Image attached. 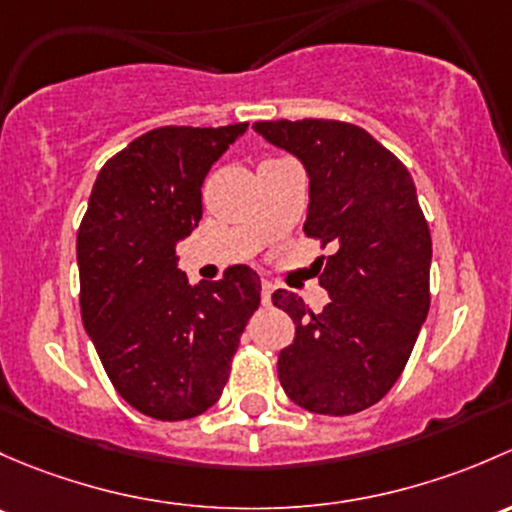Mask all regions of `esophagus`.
I'll list each match as a JSON object with an SVG mask.
<instances>
[{
  "label": "esophagus",
  "mask_w": 512,
  "mask_h": 512,
  "mask_svg": "<svg viewBox=\"0 0 512 512\" xmlns=\"http://www.w3.org/2000/svg\"><path fill=\"white\" fill-rule=\"evenodd\" d=\"M271 293H273V283L271 281H263L261 283V300H263V305L271 303Z\"/></svg>",
  "instance_id": "obj_1"
}]
</instances>
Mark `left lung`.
<instances>
[{
  "mask_svg": "<svg viewBox=\"0 0 512 512\" xmlns=\"http://www.w3.org/2000/svg\"><path fill=\"white\" fill-rule=\"evenodd\" d=\"M254 128L305 165L303 231L333 249L315 261L330 293L320 313L291 291L273 293L295 325L278 379L308 412L357 414L394 387L429 313L431 234L414 179L394 152L345 120H258Z\"/></svg>",
  "mask_w": 512,
  "mask_h": 512,
  "instance_id": "1",
  "label": "left lung"
}]
</instances>
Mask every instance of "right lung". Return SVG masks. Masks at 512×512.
<instances>
[{
  "label": "right lung",
  "mask_w": 512,
  "mask_h": 512,
  "mask_svg": "<svg viewBox=\"0 0 512 512\" xmlns=\"http://www.w3.org/2000/svg\"><path fill=\"white\" fill-rule=\"evenodd\" d=\"M249 123L165 125L100 167L78 226L81 318L115 392L140 414L182 421L224 392L246 323L261 303L254 268L189 286L179 239L202 219L209 167Z\"/></svg>",
  "instance_id": "obj_1"
}]
</instances>
